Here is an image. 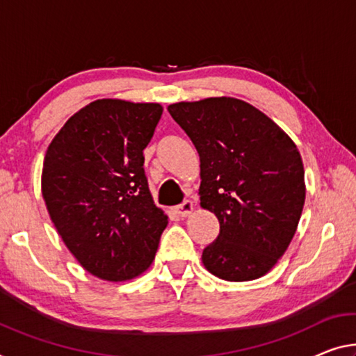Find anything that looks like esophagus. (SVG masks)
<instances>
[{"label":"esophagus","mask_w":356,"mask_h":356,"mask_svg":"<svg viewBox=\"0 0 356 356\" xmlns=\"http://www.w3.org/2000/svg\"><path fill=\"white\" fill-rule=\"evenodd\" d=\"M193 210H194V207H193V202H191V200H184L181 205L177 207V213L181 218L189 216L191 213H193Z\"/></svg>","instance_id":"34e87169"}]
</instances>
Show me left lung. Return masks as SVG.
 Wrapping results in <instances>:
<instances>
[{
    "instance_id": "1",
    "label": "left lung",
    "mask_w": 356,
    "mask_h": 356,
    "mask_svg": "<svg viewBox=\"0 0 356 356\" xmlns=\"http://www.w3.org/2000/svg\"><path fill=\"white\" fill-rule=\"evenodd\" d=\"M168 113L199 152L200 207L220 221V235L202 253L205 269L227 282L266 275L291 243L304 209L298 146L238 98L179 102Z\"/></svg>"
}]
</instances>
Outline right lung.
I'll use <instances>...</instances> for the list:
<instances>
[{"label": "right lung", "mask_w": 356, "mask_h": 356, "mask_svg": "<svg viewBox=\"0 0 356 356\" xmlns=\"http://www.w3.org/2000/svg\"><path fill=\"white\" fill-rule=\"evenodd\" d=\"M162 111L159 103L95 100L65 122L46 151L41 191L49 216L71 254L102 280L141 275L168 224L143 168Z\"/></svg>", "instance_id": "add662e5"}]
</instances>
